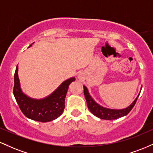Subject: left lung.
I'll list each match as a JSON object with an SVG mask.
<instances>
[{"instance_id":"8db88e82","label":"left lung","mask_w":153,"mask_h":153,"mask_svg":"<svg viewBox=\"0 0 153 153\" xmlns=\"http://www.w3.org/2000/svg\"><path fill=\"white\" fill-rule=\"evenodd\" d=\"M83 88L84 95H85V100H86L87 106L88 109L96 117H99V118L101 119H106V120L117 119L128 114L129 113V111L134 107L140 94V93L139 94L137 97L127 108H122V109H111V108H106V107H103L101 106V105H99V103H96L94 100V99L91 96L88 91V88L85 85H83Z\"/></svg>"}]
</instances>
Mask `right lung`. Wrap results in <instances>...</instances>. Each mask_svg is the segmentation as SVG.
Returning a JSON list of instances; mask_svg holds the SVG:
<instances>
[{
	"mask_svg": "<svg viewBox=\"0 0 153 153\" xmlns=\"http://www.w3.org/2000/svg\"><path fill=\"white\" fill-rule=\"evenodd\" d=\"M34 44V43H33ZM32 44L29 47H31ZM17 65L14 74L13 95L22 113L27 118L40 122H47L56 119L62 114L65 99L70 84L75 81V77L65 80L50 96L42 99L29 97L21 88Z\"/></svg>",
	"mask_w": 153,
	"mask_h": 153,
	"instance_id": "1",
	"label": "right lung"
}]
</instances>
